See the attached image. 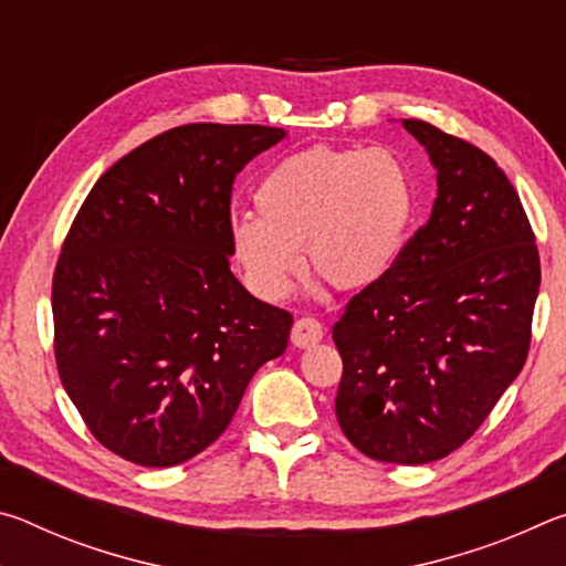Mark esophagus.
Masks as SVG:
<instances>
[{
    "instance_id": "obj_1",
    "label": "esophagus",
    "mask_w": 566,
    "mask_h": 566,
    "mask_svg": "<svg viewBox=\"0 0 566 566\" xmlns=\"http://www.w3.org/2000/svg\"><path fill=\"white\" fill-rule=\"evenodd\" d=\"M322 337H324V329H322V324L317 319L302 317V319L294 322V327H292V344H294V347L310 349V347H314V344H319Z\"/></svg>"
}]
</instances>
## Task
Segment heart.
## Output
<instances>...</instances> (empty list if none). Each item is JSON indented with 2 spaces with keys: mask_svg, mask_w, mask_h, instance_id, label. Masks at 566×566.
Masks as SVG:
<instances>
[{
  "mask_svg": "<svg viewBox=\"0 0 566 566\" xmlns=\"http://www.w3.org/2000/svg\"><path fill=\"white\" fill-rule=\"evenodd\" d=\"M256 214L229 222V249L256 296L280 302L302 270L364 290L397 264L415 217L409 169L385 147H310L284 157L254 191Z\"/></svg>",
  "mask_w": 566,
  "mask_h": 566,
  "instance_id": "b5f03b06",
  "label": "heart"
}]
</instances>
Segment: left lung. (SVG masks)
Here are the masks:
<instances>
[{"label": "left lung", "mask_w": 566, "mask_h": 566, "mask_svg": "<svg viewBox=\"0 0 566 566\" xmlns=\"http://www.w3.org/2000/svg\"><path fill=\"white\" fill-rule=\"evenodd\" d=\"M401 124L437 169V199L397 264L334 324V407L361 454L427 464L462 447L522 371L542 274L496 161L427 122Z\"/></svg>", "instance_id": "obj_1"}]
</instances>
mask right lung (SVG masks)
Masks as SVG:
<instances>
[{
  "label": "right lung",
  "mask_w": 566,
  "mask_h": 566,
  "mask_svg": "<svg viewBox=\"0 0 566 566\" xmlns=\"http://www.w3.org/2000/svg\"><path fill=\"white\" fill-rule=\"evenodd\" d=\"M284 137L207 122L159 134L104 171L64 239L56 369L90 432L134 464L205 452L286 349L292 314L229 270L237 171Z\"/></svg>",
  "instance_id": "1"
}]
</instances>
